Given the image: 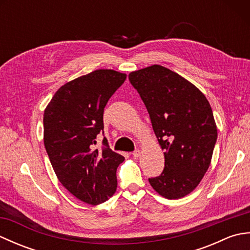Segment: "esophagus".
Returning <instances> with one entry per match:
<instances>
[{
	"mask_svg": "<svg viewBox=\"0 0 250 250\" xmlns=\"http://www.w3.org/2000/svg\"><path fill=\"white\" fill-rule=\"evenodd\" d=\"M132 155H133V158L137 159V158H139V157L141 156V151H140L139 149H136L135 151H133V153H132Z\"/></svg>",
	"mask_w": 250,
	"mask_h": 250,
	"instance_id": "obj_1",
	"label": "esophagus"
}]
</instances>
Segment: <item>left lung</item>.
<instances>
[{"label":"left lung","instance_id":"8db88e82","mask_svg":"<svg viewBox=\"0 0 250 250\" xmlns=\"http://www.w3.org/2000/svg\"><path fill=\"white\" fill-rule=\"evenodd\" d=\"M129 81L164 150L163 172L148 180L164 198H184L200 184L213 156L217 126L209 102L187 79L158 64L130 73Z\"/></svg>","mask_w":250,"mask_h":250}]
</instances>
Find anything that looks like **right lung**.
<instances>
[{"label": "right lung", "instance_id": "add662e5", "mask_svg": "<svg viewBox=\"0 0 250 250\" xmlns=\"http://www.w3.org/2000/svg\"><path fill=\"white\" fill-rule=\"evenodd\" d=\"M125 78L114 70L93 71L63 84L44 111V145L57 177L87 204L103 203L116 192V171L125 158L105 137L102 150L93 145L104 129V107Z\"/></svg>", "mask_w": 250, "mask_h": 250}]
</instances>
